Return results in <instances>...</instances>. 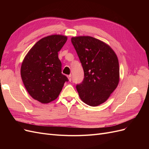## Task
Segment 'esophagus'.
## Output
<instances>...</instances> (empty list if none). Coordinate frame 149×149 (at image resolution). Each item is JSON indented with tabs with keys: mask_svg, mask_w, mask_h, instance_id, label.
Wrapping results in <instances>:
<instances>
[{
	"mask_svg": "<svg viewBox=\"0 0 149 149\" xmlns=\"http://www.w3.org/2000/svg\"><path fill=\"white\" fill-rule=\"evenodd\" d=\"M68 78L69 81H71V75H69V76H68Z\"/></svg>",
	"mask_w": 149,
	"mask_h": 149,
	"instance_id": "34e87169",
	"label": "esophagus"
}]
</instances>
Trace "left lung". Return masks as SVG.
Masks as SVG:
<instances>
[{
	"instance_id": "left-lung-1",
	"label": "left lung",
	"mask_w": 149,
	"mask_h": 149,
	"mask_svg": "<svg viewBox=\"0 0 149 149\" xmlns=\"http://www.w3.org/2000/svg\"><path fill=\"white\" fill-rule=\"evenodd\" d=\"M83 68V82L76 85L79 97L91 106L106 102L119 82L118 56L108 45L89 36L71 38Z\"/></svg>"
}]
</instances>
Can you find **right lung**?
<instances>
[{
    "instance_id": "right-lung-1",
    "label": "right lung",
    "mask_w": 149,
    "mask_h": 149,
    "mask_svg": "<svg viewBox=\"0 0 149 149\" xmlns=\"http://www.w3.org/2000/svg\"><path fill=\"white\" fill-rule=\"evenodd\" d=\"M66 36L52 35L40 39L29 51L22 61L20 74L29 94L43 104L59 96L65 81L58 52L67 40Z\"/></svg>"
}]
</instances>
